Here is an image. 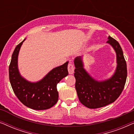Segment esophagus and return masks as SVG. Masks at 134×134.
Returning a JSON list of instances; mask_svg holds the SVG:
<instances>
[{
    "label": "esophagus",
    "mask_w": 134,
    "mask_h": 134,
    "mask_svg": "<svg viewBox=\"0 0 134 134\" xmlns=\"http://www.w3.org/2000/svg\"><path fill=\"white\" fill-rule=\"evenodd\" d=\"M68 72L69 74H72L74 72V67L71 63L68 64Z\"/></svg>",
    "instance_id": "esophagus-1"
}]
</instances>
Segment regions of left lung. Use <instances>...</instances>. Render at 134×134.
Returning a JSON list of instances; mask_svg holds the SVG:
<instances>
[{
  "instance_id": "8db88e82",
  "label": "left lung",
  "mask_w": 134,
  "mask_h": 134,
  "mask_svg": "<svg viewBox=\"0 0 134 134\" xmlns=\"http://www.w3.org/2000/svg\"><path fill=\"white\" fill-rule=\"evenodd\" d=\"M108 44L116 55V68L113 76L104 80H96L84 68L82 57L74 60L76 89L79 99L89 109H97L113 103L123 90L127 78V65L123 52L116 40L109 36Z\"/></svg>"
}]
</instances>
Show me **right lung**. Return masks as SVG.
I'll return each mask as SVG.
<instances>
[{"mask_svg":"<svg viewBox=\"0 0 134 134\" xmlns=\"http://www.w3.org/2000/svg\"><path fill=\"white\" fill-rule=\"evenodd\" d=\"M25 40V38L16 47L12 54L9 66L11 85L17 98L27 107L37 110L50 109L58 101L57 85L68 75V62L54 68L39 81H28L20 74L18 65V55Z\"/></svg>","mask_w":134,"mask_h":134,"instance_id":"add662e5","label":"right lung"}]
</instances>
